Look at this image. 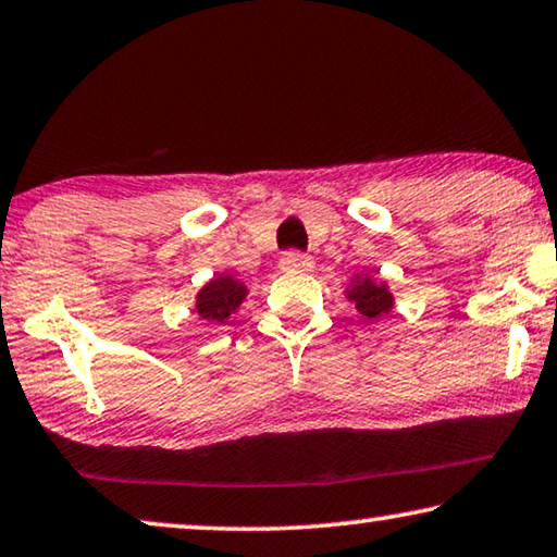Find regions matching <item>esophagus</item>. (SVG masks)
Returning a JSON list of instances; mask_svg holds the SVG:
<instances>
[{"instance_id": "obj_1", "label": "esophagus", "mask_w": 557, "mask_h": 557, "mask_svg": "<svg viewBox=\"0 0 557 557\" xmlns=\"http://www.w3.org/2000/svg\"><path fill=\"white\" fill-rule=\"evenodd\" d=\"M282 272H307L312 270V260L302 252H285L280 260Z\"/></svg>"}]
</instances>
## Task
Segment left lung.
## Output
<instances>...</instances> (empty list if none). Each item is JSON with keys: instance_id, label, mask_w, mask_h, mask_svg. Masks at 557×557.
<instances>
[{"instance_id": "8db88e82", "label": "left lung", "mask_w": 557, "mask_h": 557, "mask_svg": "<svg viewBox=\"0 0 557 557\" xmlns=\"http://www.w3.org/2000/svg\"><path fill=\"white\" fill-rule=\"evenodd\" d=\"M347 299L355 305V310L364 317L367 322H374L379 317L389 314L394 310V295L384 280L372 275H355L347 287Z\"/></svg>"}]
</instances>
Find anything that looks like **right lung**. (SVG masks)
<instances>
[{
  "label": "right lung",
  "mask_w": 557,
  "mask_h": 557,
  "mask_svg": "<svg viewBox=\"0 0 557 557\" xmlns=\"http://www.w3.org/2000/svg\"><path fill=\"white\" fill-rule=\"evenodd\" d=\"M245 297V282L235 280L233 275H215L210 282H206L196 295V312L200 320L223 324L231 320V314L240 310Z\"/></svg>",
  "instance_id": "add662e5"
}]
</instances>
